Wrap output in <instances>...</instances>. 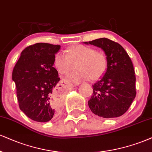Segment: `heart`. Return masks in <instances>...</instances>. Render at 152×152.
Returning <instances> with one entry per match:
<instances>
[{
	"label": "heart",
	"mask_w": 152,
	"mask_h": 152,
	"mask_svg": "<svg viewBox=\"0 0 152 152\" xmlns=\"http://www.w3.org/2000/svg\"><path fill=\"white\" fill-rule=\"evenodd\" d=\"M65 53H57L54 58L56 70L61 75L70 72L76 65L77 70L70 73L67 78L78 82L84 80H99L107 69V58L104 53L97 51L94 48L79 44L67 48Z\"/></svg>",
	"instance_id": "heart-1"
}]
</instances>
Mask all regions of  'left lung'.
Here are the masks:
<instances>
[{
	"mask_svg": "<svg viewBox=\"0 0 152 152\" xmlns=\"http://www.w3.org/2000/svg\"><path fill=\"white\" fill-rule=\"evenodd\" d=\"M85 44L102 48L108 61L104 76L93 85V94L88 101L91 112L109 118L123 115L136 96V77L132 62L123 46L106 38Z\"/></svg>",
	"mask_w": 152,
	"mask_h": 152,
	"instance_id": "obj_1",
	"label": "left lung"
}]
</instances>
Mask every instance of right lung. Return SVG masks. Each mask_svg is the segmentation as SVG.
I'll use <instances>...</instances> for the list:
<instances>
[{
    "instance_id": "obj_1",
    "label": "right lung",
    "mask_w": 152,
    "mask_h": 152,
    "mask_svg": "<svg viewBox=\"0 0 152 152\" xmlns=\"http://www.w3.org/2000/svg\"><path fill=\"white\" fill-rule=\"evenodd\" d=\"M61 46L37 43L22 50L12 70L20 110L37 122H48L58 113L61 100L56 95L60 77L53 67ZM61 87V86H60Z\"/></svg>"
}]
</instances>
